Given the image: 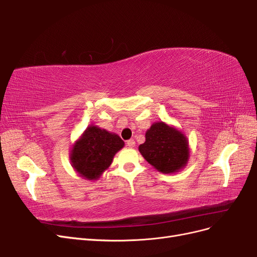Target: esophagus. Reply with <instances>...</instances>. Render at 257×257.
I'll use <instances>...</instances> for the list:
<instances>
[{
  "mask_svg": "<svg viewBox=\"0 0 257 257\" xmlns=\"http://www.w3.org/2000/svg\"><path fill=\"white\" fill-rule=\"evenodd\" d=\"M126 146L130 147V148H133L135 146V141H134V139H128V141L126 142Z\"/></svg>",
  "mask_w": 257,
  "mask_h": 257,
  "instance_id": "34e87169",
  "label": "esophagus"
}]
</instances>
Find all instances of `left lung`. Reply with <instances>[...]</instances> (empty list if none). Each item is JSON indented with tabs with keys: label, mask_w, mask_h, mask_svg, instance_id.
<instances>
[{
	"label": "left lung",
	"mask_w": 257,
	"mask_h": 257,
	"mask_svg": "<svg viewBox=\"0 0 257 257\" xmlns=\"http://www.w3.org/2000/svg\"><path fill=\"white\" fill-rule=\"evenodd\" d=\"M145 160L164 174L176 173L189 159V145L181 132L158 122L146 133V142L139 146Z\"/></svg>",
	"instance_id": "8db88e82"
}]
</instances>
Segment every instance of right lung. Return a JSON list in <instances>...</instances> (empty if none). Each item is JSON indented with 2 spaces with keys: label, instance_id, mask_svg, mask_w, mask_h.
Segmentation results:
<instances>
[{
  "label": "right lung",
  "instance_id": "add662e5",
  "mask_svg": "<svg viewBox=\"0 0 257 257\" xmlns=\"http://www.w3.org/2000/svg\"><path fill=\"white\" fill-rule=\"evenodd\" d=\"M123 146L124 142L118 135L90 126L73 148L71 153L73 167L84 179L95 180L110 166L114 154Z\"/></svg>",
  "mask_w": 257,
  "mask_h": 257
}]
</instances>
